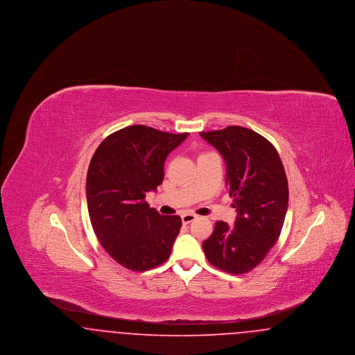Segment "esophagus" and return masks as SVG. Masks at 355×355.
Returning a JSON list of instances; mask_svg holds the SVG:
<instances>
[{"label": "esophagus", "mask_w": 355, "mask_h": 355, "mask_svg": "<svg viewBox=\"0 0 355 355\" xmlns=\"http://www.w3.org/2000/svg\"><path fill=\"white\" fill-rule=\"evenodd\" d=\"M181 218H182V223H184V225H187V223H190V222L197 220V216H196V214H191V213H185V214H182V216H181Z\"/></svg>", "instance_id": "obj_1"}]
</instances>
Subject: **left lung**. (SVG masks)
I'll list each match as a JSON object with an SVG mask.
<instances>
[{"label": "left lung", "instance_id": "obj_1", "mask_svg": "<svg viewBox=\"0 0 355 355\" xmlns=\"http://www.w3.org/2000/svg\"><path fill=\"white\" fill-rule=\"evenodd\" d=\"M200 135L226 162V185L236 210L234 227L217 220L203 252L220 270L243 274L258 266L279 238L288 206L286 173L277 149L254 130L227 126Z\"/></svg>", "mask_w": 355, "mask_h": 355}]
</instances>
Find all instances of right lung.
Returning a JSON list of instances; mask_svg holds the SVG:
<instances>
[{"mask_svg":"<svg viewBox=\"0 0 355 355\" xmlns=\"http://www.w3.org/2000/svg\"><path fill=\"white\" fill-rule=\"evenodd\" d=\"M189 133L133 125L106 137L92 157L86 201L102 248L121 266L146 271L165 261L180 233V216H161L145 201L164 181V164Z\"/></svg>","mask_w":355,"mask_h":355,"instance_id":"right-lung-1","label":"right lung"}]
</instances>
